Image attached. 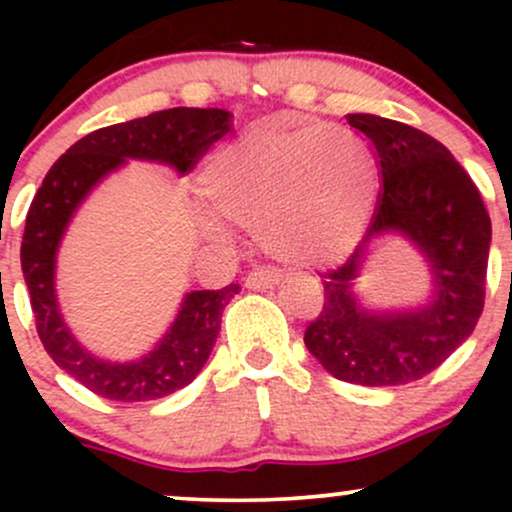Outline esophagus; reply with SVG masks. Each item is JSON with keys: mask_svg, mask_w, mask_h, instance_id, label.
<instances>
[{"mask_svg": "<svg viewBox=\"0 0 512 512\" xmlns=\"http://www.w3.org/2000/svg\"><path fill=\"white\" fill-rule=\"evenodd\" d=\"M281 281V274L276 272V269H269V267H257L252 269V272L245 276V286L248 289H272Z\"/></svg>", "mask_w": 512, "mask_h": 512, "instance_id": "34e87169", "label": "esophagus"}]
</instances>
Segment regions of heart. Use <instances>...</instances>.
<instances>
[{
  "label": "heart",
  "mask_w": 512,
  "mask_h": 512,
  "mask_svg": "<svg viewBox=\"0 0 512 512\" xmlns=\"http://www.w3.org/2000/svg\"><path fill=\"white\" fill-rule=\"evenodd\" d=\"M375 187L366 142L342 125L257 127L202 173L211 211L257 228L264 248L293 264L342 260L363 236Z\"/></svg>",
  "instance_id": "1"
}]
</instances>
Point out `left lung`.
<instances>
[{"instance_id":"left-lung-1","label":"left lung","mask_w":512,"mask_h":512,"mask_svg":"<svg viewBox=\"0 0 512 512\" xmlns=\"http://www.w3.org/2000/svg\"><path fill=\"white\" fill-rule=\"evenodd\" d=\"M373 146L380 190L366 236L337 269L322 272L325 303L303 342L346 383L392 387L436 370L477 327L486 298L491 219L477 185L438 139L378 115H346ZM399 230L415 240L437 276V296L419 311L366 314L350 296L373 237Z\"/></svg>"}]
</instances>
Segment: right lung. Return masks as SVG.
Returning a JSON list of instances; mask_svg holds the SVG:
<instances>
[{"mask_svg": "<svg viewBox=\"0 0 512 512\" xmlns=\"http://www.w3.org/2000/svg\"><path fill=\"white\" fill-rule=\"evenodd\" d=\"M231 125L219 108H170L86 134L48 170L26 216L21 269L31 293L35 330L52 361L93 395L115 402H149L190 385L204 368L221 330V315L238 286L192 291L173 327L137 363H108L81 349L64 325L55 298V252L64 228L105 173L144 158L190 173Z\"/></svg>", "mask_w": 512, "mask_h": 512, "instance_id": "add662e5", "label": "right lung"}]
</instances>
